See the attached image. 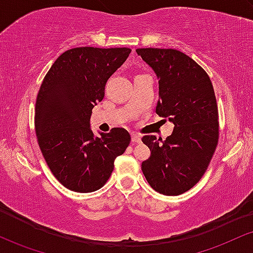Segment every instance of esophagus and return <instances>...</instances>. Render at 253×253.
Masks as SVG:
<instances>
[{
  "instance_id": "1",
  "label": "esophagus",
  "mask_w": 253,
  "mask_h": 253,
  "mask_svg": "<svg viewBox=\"0 0 253 253\" xmlns=\"http://www.w3.org/2000/svg\"><path fill=\"white\" fill-rule=\"evenodd\" d=\"M131 141L132 143H141V136L137 135V133H132Z\"/></svg>"
}]
</instances>
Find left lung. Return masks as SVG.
<instances>
[{"instance_id": "8db88e82", "label": "left lung", "mask_w": 253, "mask_h": 253, "mask_svg": "<svg viewBox=\"0 0 253 253\" xmlns=\"http://www.w3.org/2000/svg\"><path fill=\"white\" fill-rule=\"evenodd\" d=\"M159 79L156 114L174 130L165 141L144 136L150 157L142 162L148 183L165 195L182 194L207 170L219 138L218 106L209 74L180 50L137 48Z\"/></svg>"}]
</instances>
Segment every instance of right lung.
<instances>
[{
	"instance_id": "add662e5",
	"label": "right lung",
	"mask_w": 253,
	"mask_h": 253,
	"mask_svg": "<svg viewBox=\"0 0 253 253\" xmlns=\"http://www.w3.org/2000/svg\"><path fill=\"white\" fill-rule=\"evenodd\" d=\"M131 49L77 47L64 52L43 78L35 103V131L41 153L56 180L67 189L90 193L111 176L116 157L129 145V132L114 127L94 136L92 109L102 102L105 84Z\"/></svg>"
}]
</instances>
